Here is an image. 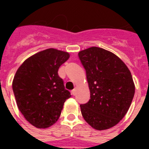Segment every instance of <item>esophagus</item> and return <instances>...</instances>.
<instances>
[{
  "mask_svg": "<svg viewBox=\"0 0 149 149\" xmlns=\"http://www.w3.org/2000/svg\"><path fill=\"white\" fill-rule=\"evenodd\" d=\"M76 91H77V88H74V89L72 91V94L73 95H75V94H76Z\"/></svg>",
  "mask_w": 149,
  "mask_h": 149,
  "instance_id": "1",
  "label": "esophagus"
}]
</instances>
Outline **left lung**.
<instances>
[{
  "label": "left lung",
  "mask_w": 149,
  "mask_h": 149,
  "mask_svg": "<svg viewBox=\"0 0 149 149\" xmlns=\"http://www.w3.org/2000/svg\"><path fill=\"white\" fill-rule=\"evenodd\" d=\"M90 92L88 103L80 105L84 120L104 131L116 125L128 111L135 93L125 63L110 51L91 47L79 51Z\"/></svg>",
  "instance_id": "8db88e82"
}]
</instances>
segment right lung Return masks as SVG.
I'll list each match as a JSON object with an SVG mask.
<instances>
[{
	"mask_svg": "<svg viewBox=\"0 0 149 149\" xmlns=\"http://www.w3.org/2000/svg\"><path fill=\"white\" fill-rule=\"evenodd\" d=\"M69 56L66 51L48 48L28 57L18 68L13 93L19 110L34 127L45 129L56 123L71 97L58 75L59 68Z\"/></svg>",
	"mask_w": 149,
	"mask_h": 149,
	"instance_id": "add662e5",
	"label": "right lung"
}]
</instances>
